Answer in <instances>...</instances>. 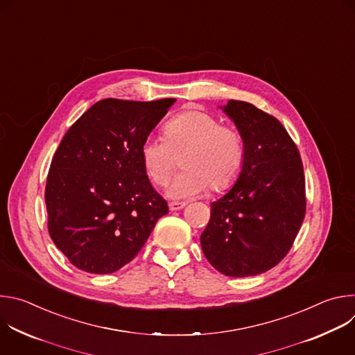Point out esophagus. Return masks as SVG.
<instances>
[{"label": "esophagus", "instance_id": "obj_1", "mask_svg": "<svg viewBox=\"0 0 355 355\" xmlns=\"http://www.w3.org/2000/svg\"><path fill=\"white\" fill-rule=\"evenodd\" d=\"M185 205H187L185 202H170L168 208H170L171 212H174V211H181V209H184Z\"/></svg>", "mask_w": 355, "mask_h": 355}]
</instances>
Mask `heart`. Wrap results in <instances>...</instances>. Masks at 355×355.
Returning <instances> with one entry per match:
<instances>
[{
	"instance_id": "1",
	"label": "heart",
	"mask_w": 355,
	"mask_h": 355,
	"mask_svg": "<svg viewBox=\"0 0 355 355\" xmlns=\"http://www.w3.org/2000/svg\"><path fill=\"white\" fill-rule=\"evenodd\" d=\"M180 173L167 189L173 199H185L229 188L239 177L244 162L240 135L200 111H185L164 126V139L150 136L140 147L146 174L155 184L166 185L175 170V155H182Z\"/></svg>"
}]
</instances>
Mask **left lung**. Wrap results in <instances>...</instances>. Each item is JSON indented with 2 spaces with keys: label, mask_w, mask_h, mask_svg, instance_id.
I'll return each mask as SVG.
<instances>
[{
  "label": "left lung",
  "mask_w": 355,
  "mask_h": 355,
  "mask_svg": "<svg viewBox=\"0 0 355 355\" xmlns=\"http://www.w3.org/2000/svg\"><path fill=\"white\" fill-rule=\"evenodd\" d=\"M222 111L244 146L234 185L211 204L200 234L208 261L227 277H252L275 267L289 251L305 218V177L299 151L278 119L244 101Z\"/></svg>",
  "instance_id": "obj_1"
}]
</instances>
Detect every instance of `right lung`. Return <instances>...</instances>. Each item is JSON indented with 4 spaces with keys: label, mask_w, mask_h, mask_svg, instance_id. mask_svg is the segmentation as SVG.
I'll use <instances>...</instances> for the list:
<instances>
[{
    "label": "right lung",
    "mask_w": 355,
    "mask_h": 355,
    "mask_svg": "<svg viewBox=\"0 0 355 355\" xmlns=\"http://www.w3.org/2000/svg\"><path fill=\"white\" fill-rule=\"evenodd\" d=\"M174 103L101 99L60 141L44 191L49 234L77 268L118 271L168 214L144 171L140 147Z\"/></svg>",
    "instance_id": "add662e5"
}]
</instances>
